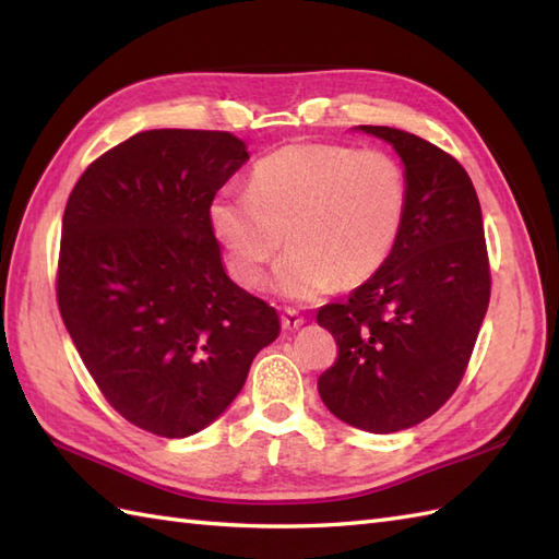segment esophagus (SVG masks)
Masks as SVG:
<instances>
[{"label":"esophagus","instance_id":"esophagus-1","mask_svg":"<svg viewBox=\"0 0 559 559\" xmlns=\"http://www.w3.org/2000/svg\"><path fill=\"white\" fill-rule=\"evenodd\" d=\"M302 324H305L302 314H298L295 310H286V312H283V317H281V326L286 329V331H295V329H300Z\"/></svg>","mask_w":559,"mask_h":559}]
</instances>
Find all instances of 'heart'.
<instances>
[{"label":"heart","instance_id":"1","mask_svg":"<svg viewBox=\"0 0 559 559\" xmlns=\"http://www.w3.org/2000/svg\"><path fill=\"white\" fill-rule=\"evenodd\" d=\"M406 209V175L389 153L302 141L261 158L247 192L213 197L209 221L245 288L259 286L286 233L290 252L273 288L312 302L372 278L396 247Z\"/></svg>","mask_w":559,"mask_h":559}]
</instances>
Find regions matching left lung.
Masks as SVG:
<instances>
[{
  "instance_id": "1",
  "label": "left lung",
  "mask_w": 559,
  "mask_h": 559,
  "mask_svg": "<svg viewBox=\"0 0 559 559\" xmlns=\"http://www.w3.org/2000/svg\"><path fill=\"white\" fill-rule=\"evenodd\" d=\"M355 129L394 146L408 209L382 269L317 312L338 346L317 389L338 420L389 435L430 418L456 391L488 312L490 266L461 163L403 129Z\"/></svg>"
}]
</instances>
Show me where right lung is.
Wrapping results in <instances>:
<instances>
[{
  "label": "right lung",
  "instance_id": "right-lung-1",
  "mask_svg": "<svg viewBox=\"0 0 559 559\" xmlns=\"http://www.w3.org/2000/svg\"><path fill=\"white\" fill-rule=\"evenodd\" d=\"M228 132L148 129L69 194L57 302L110 406L153 435L204 430L276 341L273 307L228 278L209 206L247 163Z\"/></svg>",
  "mask_w": 559,
  "mask_h": 559
}]
</instances>
